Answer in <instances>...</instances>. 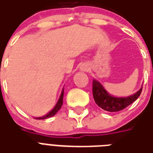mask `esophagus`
<instances>
[{
  "mask_svg": "<svg viewBox=\"0 0 153 153\" xmlns=\"http://www.w3.org/2000/svg\"><path fill=\"white\" fill-rule=\"evenodd\" d=\"M84 70H87V68H84Z\"/></svg>",
  "mask_w": 153,
  "mask_h": 153,
  "instance_id": "obj_1",
  "label": "esophagus"
}]
</instances>
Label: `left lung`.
<instances>
[{
    "label": "left lung",
    "mask_w": 153,
    "mask_h": 153,
    "mask_svg": "<svg viewBox=\"0 0 153 153\" xmlns=\"http://www.w3.org/2000/svg\"><path fill=\"white\" fill-rule=\"evenodd\" d=\"M142 88L133 95L127 97H116L109 94L102 84L96 80L93 81V95L95 102L102 110L109 112H117L123 110L140 97Z\"/></svg>",
    "instance_id": "1"
}]
</instances>
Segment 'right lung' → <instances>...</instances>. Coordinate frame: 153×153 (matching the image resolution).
Here are the masks:
<instances>
[{"label":"right lung","mask_w":153,"mask_h":153,"mask_svg":"<svg viewBox=\"0 0 153 153\" xmlns=\"http://www.w3.org/2000/svg\"><path fill=\"white\" fill-rule=\"evenodd\" d=\"M63 97H64V89L62 90V93L60 94V97H59V100H58V102L56 103V105H55V107L51 110V111L49 112L48 114H47L46 115L42 116V117H39V118H35V119H48V118H50V117H52L56 114L59 110L61 108L62 104H63Z\"/></svg>","instance_id":"add662e5"}]
</instances>
